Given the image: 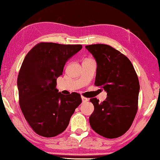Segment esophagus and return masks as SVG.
<instances>
[{
  "label": "esophagus",
  "mask_w": 160,
  "mask_h": 160,
  "mask_svg": "<svg viewBox=\"0 0 160 160\" xmlns=\"http://www.w3.org/2000/svg\"><path fill=\"white\" fill-rule=\"evenodd\" d=\"M82 102H86L88 101V99L84 97H82Z\"/></svg>",
  "instance_id": "34e87169"
}]
</instances>
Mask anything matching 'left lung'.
I'll use <instances>...</instances> for the list:
<instances>
[{"instance_id": "1", "label": "left lung", "mask_w": 160, "mask_h": 160, "mask_svg": "<svg viewBox=\"0 0 160 160\" xmlns=\"http://www.w3.org/2000/svg\"><path fill=\"white\" fill-rule=\"evenodd\" d=\"M97 62L94 84L107 92V98L99 102L92 98L94 110L89 123L97 133L115 138L130 128L138 110L139 82L133 65L126 55L108 45L85 46Z\"/></svg>"}]
</instances>
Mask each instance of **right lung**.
Returning a JSON list of instances; mask_svg holds the SVG:
<instances>
[{
  "instance_id": "add662e5",
  "label": "right lung",
  "mask_w": 160,
  "mask_h": 160,
  "mask_svg": "<svg viewBox=\"0 0 160 160\" xmlns=\"http://www.w3.org/2000/svg\"><path fill=\"white\" fill-rule=\"evenodd\" d=\"M82 48V45L40 42L25 56L17 78L19 105L38 135L48 138L63 132L82 103L79 94L65 95L56 89L66 61Z\"/></svg>"
}]
</instances>
